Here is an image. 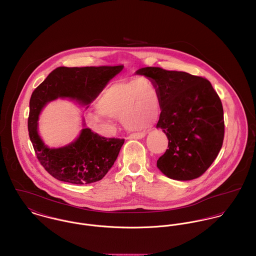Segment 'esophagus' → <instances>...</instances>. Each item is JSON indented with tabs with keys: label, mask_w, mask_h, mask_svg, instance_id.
Returning <instances> with one entry per match:
<instances>
[{
	"label": "esophagus",
	"mask_w": 256,
	"mask_h": 256,
	"mask_svg": "<svg viewBox=\"0 0 256 256\" xmlns=\"http://www.w3.org/2000/svg\"><path fill=\"white\" fill-rule=\"evenodd\" d=\"M145 136L144 132H136V134H132L128 138H136V140H142Z\"/></svg>",
	"instance_id": "esophagus-1"
}]
</instances>
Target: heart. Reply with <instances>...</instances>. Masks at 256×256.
Masks as SVG:
<instances>
[{
  "instance_id": "obj_1",
  "label": "heart",
  "mask_w": 256,
  "mask_h": 256,
  "mask_svg": "<svg viewBox=\"0 0 256 256\" xmlns=\"http://www.w3.org/2000/svg\"><path fill=\"white\" fill-rule=\"evenodd\" d=\"M99 114H88L89 124L110 130L102 116L122 118L130 130H140L153 122L160 110V96L156 86L146 78L120 82L108 87L97 101Z\"/></svg>"
}]
</instances>
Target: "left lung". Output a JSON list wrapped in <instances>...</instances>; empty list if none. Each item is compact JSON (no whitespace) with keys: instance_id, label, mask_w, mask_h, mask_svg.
<instances>
[{"instance_id":"left-lung-1","label":"left lung","mask_w":256,"mask_h":256,"mask_svg":"<svg viewBox=\"0 0 256 256\" xmlns=\"http://www.w3.org/2000/svg\"><path fill=\"white\" fill-rule=\"evenodd\" d=\"M156 86L161 114L156 128L168 138L169 149L157 160L168 178L190 180L203 174L224 140L222 102L210 82L184 72L147 66L136 72Z\"/></svg>"}]
</instances>
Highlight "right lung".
Returning a JSON list of instances; mask_svg holds the SVG:
<instances>
[{"instance_id": "obj_1", "label": "right lung", "mask_w": 256, "mask_h": 256, "mask_svg": "<svg viewBox=\"0 0 256 256\" xmlns=\"http://www.w3.org/2000/svg\"><path fill=\"white\" fill-rule=\"evenodd\" d=\"M122 68L124 66H60L33 91L29 101V138L38 161L55 178L74 184L102 180L114 165L124 140L107 138L90 128H84L76 142L62 148H49L37 132L41 110L58 97L76 99L88 108L109 80Z\"/></svg>"}]
</instances>
